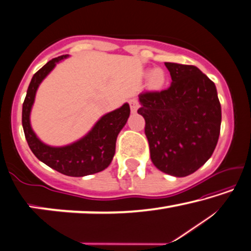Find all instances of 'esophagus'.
<instances>
[{
    "label": "esophagus",
    "instance_id": "34e87169",
    "mask_svg": "<svg viewBox=\"0 0 251 251\" xmlns=\"http://www.w3.org/2000/svg\"><path fill=\"white\" fill-rule=\"evenodd\" d=\"M129 106H130V110H132V113L135 114L138 109V107H140V103H138L136 99H130Z\"/></svg>",
    "mask_w": 251,
    "mask_h": 251
}]
</instances>
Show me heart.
I'll return each instance as SVG.
<instances>
[{
  "instance_id": "b5f03b06",
  "label": "heart",
  "mask_w": 251,
  "mask_h": 251,
  "mask_svg": "<svg viewBox=\"0 0 251 251\" xmlns=\"http://www.w3.org/2000/svg\"><path fill=\"white\" fill-rule=\"evenodd\" d=\"M164 81H166V74H164L162 70L160 69L153 70L152 73L150 74V84H151L152 88H155V89L161 88L164 84Z\"/></svg>"
}]
</instances>
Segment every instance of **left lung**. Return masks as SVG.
<instances>
[{"label": "left lung", "mask_w": 251, "mask_h": 251, "mask_svg": "<svg viewBox=\"0 0 251 251\" xmlns=\"http://www.w3.org/2000/svg\"><path fill=\"white\" fill-rule=\"evenodd\" d=\"M170 87L138 96L137 113L145 119V135L154 166L162 173L186 177L211 158L221 128V104L214 82L194 65L164 63Z\"/></svg>", "instance_id": "8db88e82"}]
</instances>
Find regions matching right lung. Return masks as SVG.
Masks as SVG:
<instances>
[{"mask_svg":"<svg viewBox=\"0 0 251 251\" xmlns=\"http://www.w3.org/2000/svg\"><path fill=\"white\" fill-rule=\"evenodd\" d=\"M67 57L69 55L53 58L33 74L22 104V127L29 148L37 159L65 176L84 177L100 173L111 163L115 155L116 140L127 123L130 109L126 102L118 109L103 115L83 137L64 147H50L40 141L30 124V113L36 92L56 64Z\"/></svg>","mask_w":251,"mask_h":251,"instance_id":"1","label":"right lung"}]
</instances>
